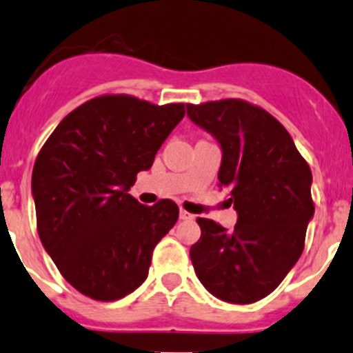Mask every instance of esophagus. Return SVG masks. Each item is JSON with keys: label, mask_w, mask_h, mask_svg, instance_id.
I'll use <instances>...</instances> for the list:
<instances>
[{"label": "esophagus", "mask_w": 353, "mask_h": 353, "mask_svg": "<svg viewBox=\"0 0 353 353\" xmlns=\"http://www.w3.org/2000/svg\"><path fill=\"white\" fill-rule=\"evenodd\" d=\"M179 218H181V220L191 221V220H194V214H191V213H189V211H186V210H181V211H179Z\"/></svg>", "instance_id": "1"}]
</instances>
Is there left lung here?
Here are the masks:
<instances>
[{
    "label": "left lung",
    "mask_w": 353,
    "mask_h": 353,
    "mask_svg": "<svg viewBox=\"0 0 353 353\" xmlns=\"http://www.w3.org/2000/svg\"><path fill=\"white\" fill-rule=\"evenodd\" d=\"M186 108L189 120L220 143L218 186L239 214L232 230L196 220L201 236L189 250L194 272L221 301L255 303L301 257L314 214L311 169L288 130L259 106L221 99Z\"/></svg>",
    "instance_id": "1"
}]
</instances>
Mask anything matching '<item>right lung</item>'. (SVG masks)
<instances>
[{"instance_id": "1", "label": "right lung", "mask_w": 353, "mask_h": 353, "mask_svg": "<svg viewBox=\"0 0 353 353\" xmlns=\"http://www.w3.org/2000/svg\"><path fill=\"white\" fill-rule=\"evenodd\" d=\"M183 117L181 103L99 96L70 111L37 155L39 236L64 279L88 298L117 301L135 291L155 245L176 225V203L145 206L128 191Z\"/></svg>"}]
</instances>
